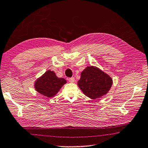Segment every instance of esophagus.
I'll list each match as a JSON object with an SVG mask.
<instances>
[{"mask_svg": "<svg viewBox=\"0 0 148 148\" xmlns=\"http://www.w3.org/2000/svg\"><path fill=\"white\" fill-rule=\"evenodd\" d=\"M69 82H71V83H73L75 82V78L74 77H71V78H70L68 79Z\"/></svg>", "mask_w": 148, "mask_h": 148, "instance_id": "34e87169", "label": "esophagus"}]
</instances>
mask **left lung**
<instances>
[{
	"mask_svg": "<svg viewBox=\"0 0 148 148\" xmlns=\"http://www.w3.org/2000/svg\"><path fill=\"white\" fill-rule=\"evenodd\" d=\"M112 79L96 66H87L81 73L78 86L84 95L91 99L107 94L112 85Z\"/></svg>",
	"mask_w": 148,
	"mask_h": 148,
	"instance_id": "obj_1",
	"label": "left lung"
}]
</instances>
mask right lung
Listing matches in <instances>:
<instances>
[{
  "instance_id": "1",
  "label": "right lung",
  "mask_w": 148,
  "mask_h": 148,
  "mask_svg": "<svg viewBox=\"0 0 148 148\" xmlns=\"http://www.w3.org/2000/svg\"><path fill=\"white\" fill-rule=\"evenodd\" d=\"M67 82L63 78H58L55 72L48 70L39 77L34 83L36 91L48 98L55 96L61 87Z\"/></svg>"
}]
</instances>
